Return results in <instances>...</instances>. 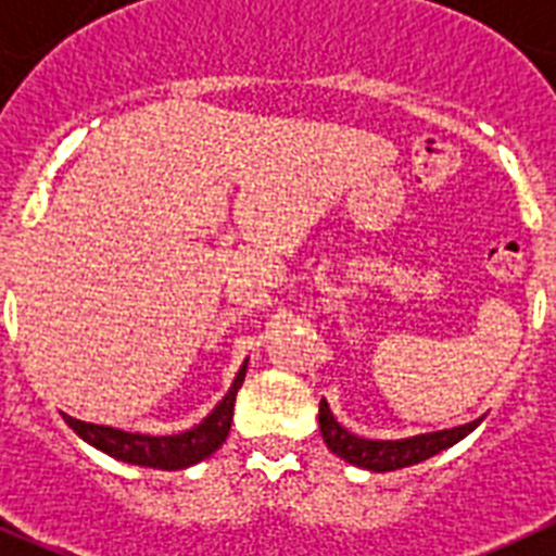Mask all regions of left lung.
<instances>
[{"label": "left lung", "mask_w": 556, "mask_h": 556, "mask_svg": "<svg viewBox=\"0 0 556 556\" xmlns=\"http://www.w3.org/2000/svg\"><path fill=\"white\" fill-rule=\"evenodd\" d=\"M318 424L324 443L332 454H338L341 460L352 463L357 469L369 471H394L415 466L420 460H429L432 454L443 452V448L454 446L457 440H463L469 432H475L480 420L471 424L454 426V429H440V432H426V434H412V438L401 440H371V438H357L350 429H343L334 420L332 409L327 401H320L318 409Z\"/></svg>", "instance_id": "8db88e82"}]
</instances>
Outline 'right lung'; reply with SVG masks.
<instances>
[{
	"instance_id": "right-lung-1",
	"label": "right lung",
	"mask_w": 556,
	"mask_h": 556,
	"mask_svg": "<svg viewBox=\"0 0 556 556\" xmlns=\"http://www.w3.org/2000/svg\"><path fill=\"white\" fill-rule=\"evenodd\" d=\"M250 361V357H247ZM247 361L238 369L236 380L229 392L222 401L215 403V409L195 424L187 432L178 434H141V432H124V429H113V426L85 424L76 417L64 415V424L71 426L73 432L79 434L85 443H90L99 452L110 454L122 463L130 466H144V469H162V471H178L190 469L195 463L206 460L210 454L218 452L222 443L229 434V424H232V409H236V394L244 383Z\"/></svg>"
}]
</instances>
